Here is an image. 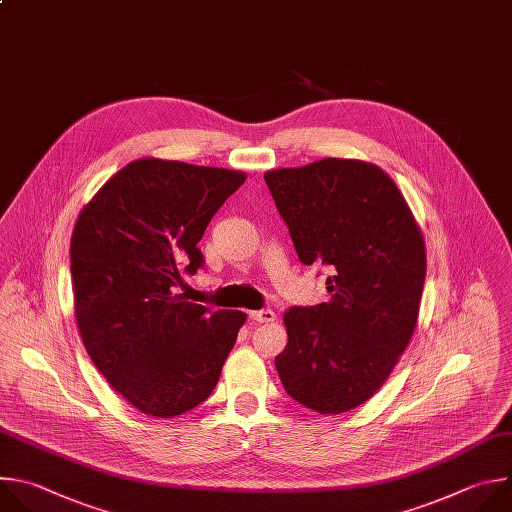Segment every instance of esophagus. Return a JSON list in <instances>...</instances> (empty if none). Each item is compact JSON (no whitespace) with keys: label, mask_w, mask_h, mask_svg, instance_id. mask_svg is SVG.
<instances>
[{"label":"esophagus","mask_w":512,"mask_h":512,"mask_svg":"<svg viewBox=\"0 0 512 512\" xmlns=\"http://www.w3.org/2000/svg\"><path fill=\"white\" fill-rule=\"evenodd\" d=\"M248 317H250V321H254V323H272V321H276V313L270 311V309L252 311Z\"/></svg>","instance_id":"esophagus-1"}]
</instances>
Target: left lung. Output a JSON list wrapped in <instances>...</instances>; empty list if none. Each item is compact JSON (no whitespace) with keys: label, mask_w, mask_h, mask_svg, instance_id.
Here are the masks:
<instances>
[{"label":"left lung","mask_w":512,"mask_h":512,"mask_svg":"<svg viewBox=\"0 0 512 512\" xmlns=\"http://www.w3.org/2000/svg\"><path fill=\"white\" fill-rule=\"evenodd\" d=\"M298 260L325 264L329 302L290 306L274 359L286 393L319 414L365 403L410 343L426 246L403 195L377 165L321 159L264 175Z\"/></svg>","instance_id":"obj_1"}]
</instances>
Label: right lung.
<instances>
[{
  "instance_id": "right-lung-1",
  "label": "right lung",
  "mask_w": 512,
  "mask_h": 512,
  "mask_svg": "<svg viewBox=\"0 0 512 512\" xmlns=\"http://www.w3.org/2000/svg\"><path fill=\"white\" fill-rule=\"evenodd\" d=\"M234 169L139 159L86 203L70 240L74 313L105 379L139 412L175 418L214 391L246 321L177 292L203 232L244 183Z\"/></svg>"
}]
</instances>
